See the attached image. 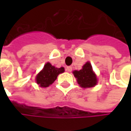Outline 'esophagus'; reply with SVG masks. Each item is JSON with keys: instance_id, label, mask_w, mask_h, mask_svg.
Listing matches in <instances>:
<instances>
[{"instance_id": "34e87169", "label": "esophagus", "mask_w": 131, "mask_h": 131, "mask_svg": "<svg viewBox=\"0 0 131 131\" xmlns=\"http://www.w3.org/2000/svg\"><path fill=\"white\" fill-rule=\"evenodd\" d=\"M66 71H67V72H71V71H72V67H66Z\"/></svg>"}]
</instances>
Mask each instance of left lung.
Instances as JSON below:
<instances>
[{"mask_svg": "<svg viewBox=\"0 0 131 131\" xmlns=\"http://www.w3.org/2000/svg\"><path fill=\"white\" fill-rule=\"evenodd\" d=\"M73 75L77 78L80 86L83 88L92 87L97 83L96 76L92 70L90 62L86 63L80 70L73 71Z\"/></svg>", "mask_w": 131, "mask_h": 131, "instance_id": "8db88e82", "label": "left lung"}]
</instances>
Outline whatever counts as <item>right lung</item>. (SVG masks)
<instances>
[{
  "mask_svg": "<svg viewBox=\"0 0 131 131\" xmlns=\"http://www.w3.org/2000/svg\"><path fill=\"white\" fill-rule=\"evenodd\" d=\"M64 71V67L57 68L50 63H47L44 66L43 70L36 76V83L41 87H48L52 84L58 76Z\"/></svg>",
  "mask_w": 131,
  "mask_h": 131,
  "instance_id": "1",
  "label": "right lung"
}]
</instances>
